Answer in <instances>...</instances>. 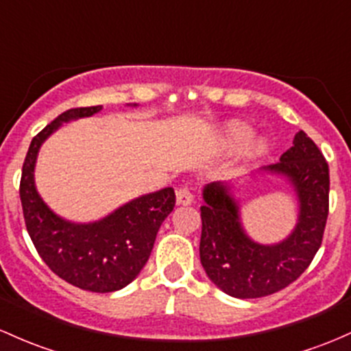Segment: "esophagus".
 <instances>
[{
  "label": "esophagus",
  "instance_id": "esophagus-1",
  "mask_svg": "<svg viewBox=\"0 0 351 351\" xmlns=\"http://www.w3.org/2000/svg\"><path fill=\"white\" fill-rule=\"evenodd\" d=\"M176 204L178 205H191L195 204V195L191 188L182 186L176 190Z\"/></svg>",
  "mask_w": 351,
  "mask_h": 351
}]
</instances>
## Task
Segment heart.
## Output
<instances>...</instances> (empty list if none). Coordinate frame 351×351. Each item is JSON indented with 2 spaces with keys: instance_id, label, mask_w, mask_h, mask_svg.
<instances>
[{
  "instance_id": "b5f03b06",
  "label": "heart",
  "mask_w": 351,
  "mask_h": 351,
  "mask_svg": "<svg viewBox=\"0 0 351 351\" xmlns=\"http://www.w3.org/2000/svg\"><path fill=\"white\" fill-rule=\"evenodd\" d=\"M250 134H252V129L247 126V124L243 123L228 124L223 134L225 145L230 147H241L249 141ZM265 147H267V145H265L264 139H254V141L249 145V147H247V151H249L250 154H261L264 153Z\"/></svg>"
}]
</instances>
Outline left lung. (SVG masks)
Returning a JSON list of instances; mask_svg holds the SVG:
<instances>
[{"mask_svg":"<svg viewBox=\"0 0 351 351\" xmlns=\"http://www.w3.org/2000/svg\"><path fill=\"white\" fill-rule=\"evenodd\" d=\"M261 171L284 176L300 205L296 227L272 245L245 234L230 183L215 182L204 188L202 265L210 281L239 300L269 296L296 281L318 252L328 219L330 169L304 131L294 136L279 163L263 166Z\"/></svg>","mask_w":351,"mask_h":351,"instance_id":"left-lung-1","label":"left lung"}]
</instances>
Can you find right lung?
Returning <instances> with one entry per match:
<instances>
[{"instance_id":"right-lung-1","label":"right lung","mask_w":351,"mask_h":351,"mask_svg":"<svg viewBox=\"0 0 351 351\" xmlns=\"http://www.w3.org/2000/svg\"><path fill=\"white\" fill-rule=\"evenodd\" d=\"M101 109L65 110L32 139L21 171L20 198L29 239L43 263L72 286L112 293L134 281L145 267L158 230L175 206V190L168 186L143 195L97 222L73 223L51 212L35 186L36 156L45 139L64 123L90 117Z\"/></svg>"}]
</instances>
